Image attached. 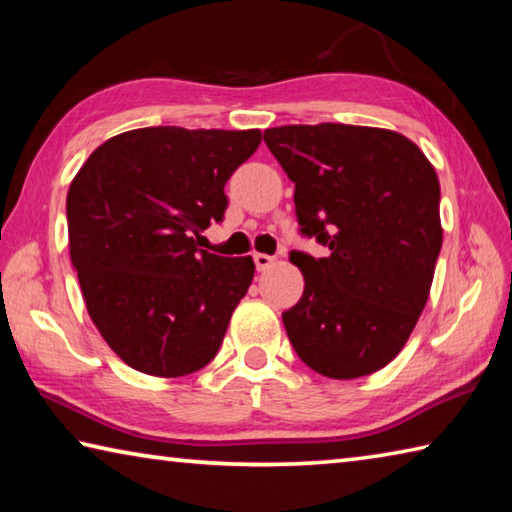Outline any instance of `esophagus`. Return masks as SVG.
<instances>
[{
  "mask_svg": "<svg viewBox=\"0 0 512 512\" xmlns=\"http://www.w3.org/2000/svg\"><path fill=\"white\" fill-rule=\"evenodd\" d=\"M255 264H257V271H268V268L275 264V257L264 255V253H257L255 255Z\"/></svg>",
  "mask_w": 512,
  "mask_h": 512,
  "instance_id": "34e87169",
  "label": "esophagus"
}]
</instances>
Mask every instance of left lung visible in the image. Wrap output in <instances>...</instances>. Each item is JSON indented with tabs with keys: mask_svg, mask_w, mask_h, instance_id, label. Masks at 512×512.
<instances>
[{
	"mask_svg": "<svg viewBox=\"0 0 512 512\" xmlns=\"http://www.w3.org/2000/svg\"><path fill=\"white\" fill-rule=\"evenodd\" d=\"M264 142L296 183L305 291L282 320L298 357L329 379L391 363L429 300L443 246L440 183L418 144L372 126H277Z\"/></svg>",
	"mask_w": 512,
	"mask_h": 512,
	"instance_id": "8db88e82",
	"label": "left lung"
}]
</instances>
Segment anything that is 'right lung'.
Masks as SVG:
<instances>
[{"label":"right lung","mask_w":512,"mask_h":512,"mask_svg":"<svg viewBox=\"0 0 512 512\" xmlns=\"http://www.w3.org/2000/svg\"><path fill=\"white\" fill-rule=\"evenodd\" d=\"M259 142V128H135L94 149L69 185V257L85 307L110 350L144 375H189L221 348L255 262L196 239L223 219V187Z\"/></svg>","instance_id":"right-lung-1"}]
</instances>
